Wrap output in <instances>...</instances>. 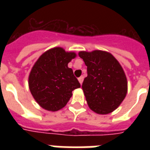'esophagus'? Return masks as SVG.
<instances>
[{
    "mask_svg": "<svg viewBox=\"0 0 150 150\" xmlns=\"http://www.w3.org/2000/svg\"><path fill=\"white\" fill-rule=\"evenodd\" d=\"M79 82H80V84L82 85V82H83V79H84V78H83V76H81V77H79Z\"/></svg>",
    "mask_w": 150,
    "mask_h": 150,
    "instance_id": "34e87169",
    "label": "esophagus"
}]
</instances>
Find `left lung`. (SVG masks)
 <instances>
[{"label":"left lung","mask_w":150,"mask_h":150,"mask_svg":"<svg viewBox=\"0 0 150 150\" xmlns=\"http://www.w3.org/2000/svg\"><path fill=\"white\" fill-rule=\"evenodd\" d=\"M79 56L87 66V77L82 88L89 108L99 114L114 111L125 98L127 78L111 54L103 50L80 51Z\"/></svg>","instance_id":"left-lung-1"}]
</instances>
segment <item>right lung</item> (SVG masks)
Instances as JSON below:
<instances>
[{
    "mask_svg": "<svg viewBox=\"0 0 150 150\" xmlns=\"http://www.w3.org/2000/svg\"><path fill=\"white\" fill-rule=\"evenodd\" d=\"M74 52L54 47L43 53L36 61L29 76V87L37 103L49 111L63 108L80 83L68 64L75 58Z\"/></svg>",
    "mask_w": 150,
    "mask_h": 150,
    "instance_id": "right-lung-1",
    "label": "right lung"
}]
</instances>
